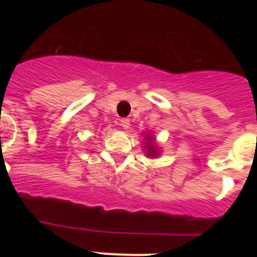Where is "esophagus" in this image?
<instances>
[{
  "label": "esophagus",
  "instance_id": "34e87169",
  "mask_svg": "<svg viewBox=\"0 0 257 257\" xmlns=\"http://www.w3.org/2000/svg\"><path fill=\"white\" fill-rule=\"evenodd\" d=\"M119 124H121L122 128L127 130V128L130 127V119H128V118H122L121 121H119Z\"/></svg>",
  "mask_w": 257,
  "mask_h": 257
}]
</instances>
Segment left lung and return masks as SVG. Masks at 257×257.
<instances>
[{
    "label": "left lung",
    "instance_id": "8db88e82",
    "mask_svg": "<svg viewBox=\"0 0 257 257\" xmlns=\"http://www.w3.org/2000/svg\"><path fill=\"white\" fill-rule=\"evenodd\" d=\"M147 139H148V138H147ZM149 154L148 156H154V154H156V147H153V144H152V143H149Z\"/></svg>",
    "mask_w": 257,
    "mask_h": 257
}]
</instances>
